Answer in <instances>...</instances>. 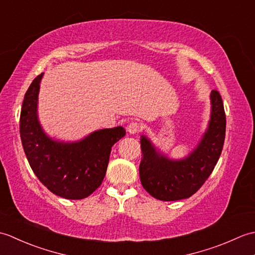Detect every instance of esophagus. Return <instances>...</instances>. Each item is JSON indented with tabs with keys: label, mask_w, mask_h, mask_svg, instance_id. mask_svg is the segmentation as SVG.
<instances>
[{
	"label": "esophagus",
	"mask_w": 255,
	"mask_h": 255,
	"mask_svg": "<svg viewBox=\"0 0 255 255\" xmlns=\"http://www.w3.org/2000/svg\"><path fill=\"white\" fill-rule=\"evenodd\" d=\"M140 130H141V125H140L139 123H137V122H131L130 124L128 125L127 126V131L129 132V133H137V132H139Z\"/></svg>",
	"instance_id": "obj_1"
}]
</instances>
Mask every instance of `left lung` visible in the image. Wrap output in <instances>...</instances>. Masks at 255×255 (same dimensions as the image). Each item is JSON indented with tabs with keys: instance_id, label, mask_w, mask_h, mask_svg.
Returning a JSON list of instances; mask_svg holds the SVG:
<instances>
[{
	"instance_id": "left-lung-1",
	"label": "left lung",
	"mask_w": 255,
	"mask_h": 255,
	"mask_svg": "<svg viewBox=\"0 0 255 255\" xmlns=\"http://www.w3.org/2000/svg\"><path fill=\"white\" fill-rule=\"evenodd\" d=\"M211 117L207 131L188 158L171 161L156 152L149 140L141 138L143 159L139 166L143 188L156 199L171 202L191 197L214 171L224 148L226 114L217 90L210 94Z\"/></svg>"
}]
</instances>
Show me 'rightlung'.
<instances>
[{"label": "right lung", "instance_id": "right-lung-1", "mask_svg": "<svg viewBox=\"0 0 255 255\" xmlns=\"http://www.w3.org/2000/svg\"><path fill=\"white\" fill-rule=\"evenodd\" d=\"M44 73L35 78L21 105L19 133L32 172L57 196L82 199L100 187L106 174L111 149L126 131L123 127L102 129L74 143L47 137L37 119V97Z\"/></svg>", "mask_w": 255, "mask_h": 255}]
</instances>
